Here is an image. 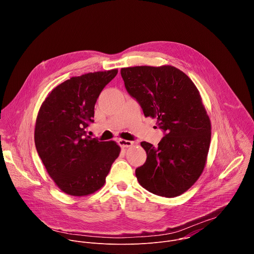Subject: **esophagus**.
I'll use <instances>...</instances> for the list:
<instances>
[{"label": "esophagus", "instance_id": "obj_1", "mask_svg": "<svg viewBox=\"0 0 254 254\" xmlns=\"http://www.w3.org/2000/svg\"><path fill=\"white\" fill-rule=\"evenodd\" d=\"M119 144L122 147V148H128V147H131L133 144V141H130V140H126V139H119Z\"/></svg>", "mask_w": 254, "mask_h": 254}]
</instances>
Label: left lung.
Instances as JSON below:
<instances>
[{
	"mask_svg": "<svg viewBox=\"0 0 254 254\" xmlns=\"http://www.w3.org/2000/svg\"><path fill=\"white\" fill-rule=\"evenodd\" d=\"M121 74L144 117L156 118L164 132L157 147L140 142L147 160L135 169L138 183L163 197L183 194L202 174L211 140L210 120L197 87L169 65L122 68Z\"/></svg>",
	"mask_w": 254,
	"mask_h": 254,
	"instance_id": "left-lung-1",
	"label": "left lung"
}]
</instances>
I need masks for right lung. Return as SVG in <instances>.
Here are the masks:
<instances>
[{
	"instance_id": "obj_1",
	"label": "right lung",
	"mask_w": 254,
	"mask_h": 254,
	"mask_svg": "<svg viewBox=\"0 0 254 254\" xmlns=\"http://www.w3.org/2000/svg\"><path fill=\"white\" fill-rule=\"evenodd\" d=\"M118 74V69L72 77L55 87L42 103L36 121L35 146L49 176L71 196L100 189L121 148L86 134L94 123V105Z\"/></svg>"
}]
</instances>
